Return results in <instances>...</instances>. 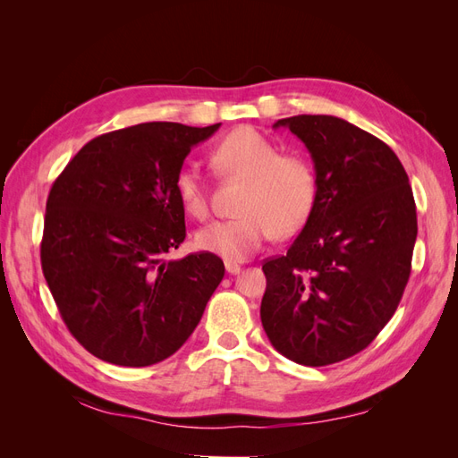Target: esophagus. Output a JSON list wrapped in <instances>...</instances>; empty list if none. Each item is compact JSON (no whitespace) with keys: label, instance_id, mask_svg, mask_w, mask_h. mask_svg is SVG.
Instances as JSON below:
<instances>
[{"label":"esophagus","instance_id":"esophagus-1","mask_svg":"<svg viewBox=\"0 0 458 458\" xmlns=\"http://www.w3.org/2000/svg\"><path fill=\"white\" fill-rule=\"evenodd\" d=\"M225 271L229 275H237V273H241V266H239V263H234V261H225Z\"/></svg>","mask_w":458,"mask_h":458}]
</instances>
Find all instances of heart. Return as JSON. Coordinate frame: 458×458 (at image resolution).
I'll list each match as a JSON object with an SVG mask.
<instances>
[{"label": "heart", "instance_id": "1", "mask_svg": "<svg viewBox=\"0 0 458 458\" xmlns=\"http://www.w3.org/2000/svg\"><path fill=\"white\" fill-rule=\"evenodd\" d=\"M210 164L221 177L244 179L239 204L242 216L208 224L195 233V244L227 261L256 254L273 233L286 237L306 224L317 195L311 165L279 148L254 128L227 133L210 152ZM174 189L183 210L202 219L208 216V187L199 168L182 165Z\"/></svg>", "mask_w": 458, "mask_h": 458}]
</instances>
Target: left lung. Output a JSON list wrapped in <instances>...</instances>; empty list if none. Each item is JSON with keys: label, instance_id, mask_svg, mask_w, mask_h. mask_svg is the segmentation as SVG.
<instances>
[{"label": "left lung", "instance_id": "8db88e82", "mask_svg": "<svg viewBox=\"0 0 458 458\" xmlns=\"http://www.w3.org/2000/svg\"><path fill=\"white\" fill-rule=\"evenodd\" d=\"M288 128L310 150L313 210L284 256L263 263L261 325L290 361L325 367L378 336L411 275L417 206L395 152L336 116L300 114Z\"/></svg>", "mask_w": 458, "mask_h": 458}]
</instances>
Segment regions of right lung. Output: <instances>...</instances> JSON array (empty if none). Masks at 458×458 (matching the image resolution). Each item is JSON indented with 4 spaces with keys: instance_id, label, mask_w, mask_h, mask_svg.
I'll return each mask as SVG.
<instances>
[{
    "instance_id": "1",
    "label": "right lung",
    "mask_w": 458,
    "mask_h": 458,
    "mask_svg": "<svg viewBox=\"0 0 458 458\" xmlns=\"http://www.w3.org/2000/svg\"><path fill=\"white\" fill-rule=\"evenodd\" d=\"M221 123L147 122L95 137L55 179L41 269L72 336L95 357L148 367L197 328L225 275L216 254L164 259L185 241L174 179Z\"/></svg>"
}]
</instances>
